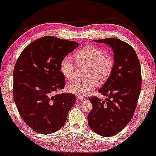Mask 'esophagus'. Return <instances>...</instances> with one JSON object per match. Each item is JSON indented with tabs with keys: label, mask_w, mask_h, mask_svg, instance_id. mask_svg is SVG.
Instances as JSON below:
<instances>
[{
	"label": "esophagus",
	"mask_w": 156,
	"mask_h": 156,
	"mask_svg": "<svg viewBox=\"0 0 156 156\" xmlns=\"http://www.w3.org/2000/svg\"><path fill=\"white\" fill-rule=\"evenodd\" d=\"M76 98H77L78 101H83V100H85V99H86L85 97H79V96H76Z\"/></svg>",
	"instance_id": "1"
}]
</instances>
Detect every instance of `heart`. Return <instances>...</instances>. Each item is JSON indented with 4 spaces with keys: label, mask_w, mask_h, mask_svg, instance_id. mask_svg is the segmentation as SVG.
Here are the masks:
<instances>
[{
    "label": "heart",
    "mask_w": 156,
    "mask_h": 156,
    "mask_svg": "<svg viewBox=\"0 0 156 156\" xmlns=\"http://www.w3.org/2000/svg\"><path fill=\"white\" fill-rule=\"evenodd\" d=\"M75 58L79 66L87 67L85 75L88 78L69 82L67 85V89L70 93L79 97H85L97 88L98 82L103 83L107 80L114 68V59L110 55H105L102 49L92 45L81 48L75 54ZM60 70L68 80L75 77L76 65L69 56L62 59Z\"/></svg>",
    "instance_id": "1"
}]
</instances>
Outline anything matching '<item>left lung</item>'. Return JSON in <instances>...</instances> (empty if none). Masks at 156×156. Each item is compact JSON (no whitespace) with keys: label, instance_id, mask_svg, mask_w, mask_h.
<instances>
[{"label":"left lung","instance_id":"left-lung-1","mask_svg":"<svg viewBox=\"0 0 156 156\" xmlns=\"http://www.w3.org/2000/svg\"><path fill=\"white\" fill-rule=\"evenodd\" d=\"M94 41L112 48L115 64L111 75L98 89L107 97L106 101L97 97L88 98L93 107L88 115V123L97 134L112 137L123 129L133 116L141 87L140 63L127 43L115 37Z\"/></svg>","mask_w":156,"mask_h":156}]
</instances>
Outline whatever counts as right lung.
<instances>
[{
	"instance_id": "1",
	"label": "right lung",
	"mask_w": 156,
	"mask_h": 156,
	"mask_svg": "<svg viewBox=\"0 0 156 156\" xmlns=\"http://www.w3.org/2000/svg\"><path fill=\"white\" fill-rule=\"evenodd\" d=\"M78 43L45 36L28 45L13 71V98L26 124L41 134H49L64 125L75 95L55 94L65 86L60 63Z\"/></svg>"
}]
</instances>
